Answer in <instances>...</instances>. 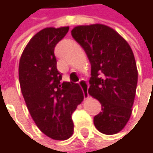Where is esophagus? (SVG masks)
I'll return each instance as SVG.
<instances>
[{
    "instance_id": "esophagus-1",
    "label": "esophagus",
    "mask_w": 153,
    "mask_h": 153,
    "mask_svg": "<svg viewBox=\"0 0 153 153\" xmlns=\"http://www.w3.org/2000/svg\"><path fill=\"white\" fill-rule=\"evenodd\" d=\"M79 86L81 87V88H82V90H83V92H84V96H85V97H88V83L85 81V79H81L79 80Z\"/></svg>"
}]
</instances>
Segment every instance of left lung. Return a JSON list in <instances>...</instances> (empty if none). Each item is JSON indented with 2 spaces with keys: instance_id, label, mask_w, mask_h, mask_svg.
Listing matches in <instances>:
<instances>
[{
  "instance_id": "left-lung-1",
  "label": "left lung",
  "mask_w": 153,
  "mask_h": 153,
  "mask_svg": "<svg viewBox=\"0 0 153 153\" xmlns=\"http://www.w3.org/2000/svg\"><path fill=\"white\" fill-rule=\"evenodd\" d=\"M71 33L90 62L88 95L102 105L94 124L103 134H117L130 119L137 91L138 72L132 48L120 33L103 24L78 25Z\"/></svg>"
}]
</instances>
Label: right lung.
I'll return each mask as SVG.
<instances>
[{
	"mask_svg": "<svg viewBox=\"0 0 153 153\" xmlns=\"http://www.w3.org/2000/svg\"><path fill=\"white\" fill-rule=\"evenodd\" d=\"M69 26L47 27L25 46L18 65L21 92L27 109L40 130L55 140H66L74 134L72 113L84 95L79 84L61 82L54 48Z\"/></svg>",
	"mask_w": 153,
	"mask_h": 153,
	"instance_id": "obj_1",
	"label": "right lung"
}]
</instances>
